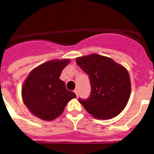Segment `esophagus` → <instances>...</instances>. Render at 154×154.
<instances>
[{
    "label": "esophagus",
    "instance_id": "34e87169",
    "mask_svg": "<svg viewBox=\"0 0 154 154\" xmlns=\"http://www.w3.org/2000/svg\"><path fill=\"white\" fill-rule=\"evenodd\" d=\"M74 92H75V93L76 96H77V97H78V96H79V91H78V89H75V90H74Z\"/></svg>",
    "mask_w": 154,
    "mask_h": 154
}]
</instances>
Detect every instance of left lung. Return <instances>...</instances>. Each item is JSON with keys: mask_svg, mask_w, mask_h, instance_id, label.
I'll return each instance as SVG.
<instances>
[{"mask_svg": "<svg viewBox=\"0 0 154 154\" xmlns=\"http://www.w3.org/2000/svg\"><path fill=\"white\" fill-rule=\"evenodd\" d=\"M78 65L89 77L91 93L79 99L87 112L96 119H112L126 107L131 84L128 71L112 58L97 54L79 57Z\"/></svg>", "mask_w": 154, "mask_h": 154, "instance_id": "8db88e82", "label": "left lung"}]
</instances>
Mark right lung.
<instances>
[{"mask_svg": "<svg viewBox=\"0 0 154 154\" xmlns=\"http://www.w3.org/2000/svg\"><path fill=\"white\" fill-rule=\"evenodd\" d=\"M70 59L51 60L31 71L21 90L24 103L31 113L43 120H53L63 112L75 94L59 79Z\"/></svg>", "mask_w": 154, "mask_h": 154, "instance_id": "obj_1", "label": "right lung"}]
</instances>
